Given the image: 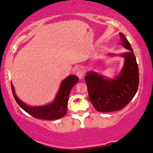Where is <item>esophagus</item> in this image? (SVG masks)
Instances as JSON below:
<instances>
[{
  "instance_id": "esophagus-1",
  "label": "esophagus",
  "mask_w": 153,
  "mask_h": 153,
  "mask_svg": "<svg viewBox=\"0 0 153 153\" xmlns=\"http://www.w3.org/2000/svg\"><path fill=\"white\" fill-rule=\"evenodd\" d=\"M76 76L79 77V79H82L84 76V74H85V70H84L83 68H79L76 71Z\"/></svg>"
}]
</instances>
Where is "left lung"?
I'll return each mask as SVG.
<instances>
[{
  "label": "left lung",
  "instance_id": "left-lung-1",
  "mask_svg": "<svg viewBox=\"0 0 153 153\" xmlns=\"http://www.w3.org/2000/svg\"><path fill=\"white\" fill-rule=\"evenodd\" d=\"M119 36L121 45L130 51L121 54L125 58V63L120 74L114 79H110L98 73L89 72L85 76L90 100L95 109L101 112L122 109L132 100L138 90L139 75L136 57L126 36L121 32Z\"/></svg>",
  "mask_w": 153,
  "mask_h": 153
}]
</instances>
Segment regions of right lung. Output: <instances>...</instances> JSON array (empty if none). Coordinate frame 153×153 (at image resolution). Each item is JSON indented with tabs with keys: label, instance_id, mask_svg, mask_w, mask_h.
<instances>
[{
	"label": "right lung",
	"instance_id": "right-lung-1",
	"mask_svg": "<svg viewBox=\"0 0 153 153\" xmlns=\"http://www.w3.org/2000/svg\"><path fill=\"white\" fill-rule=\"evenodd\" d=\"M79 81V78L76 75H70L62 81L61 85L57 93L54 102L42 106L31 107L25 105L18 98L15 94L14 88L11 82L12 90L15 100L22 109L34 118L45 119V120H54L60 119L65 116L67 112L68 101L70 90L75 84Z\"/></svg>",
	"mask_w": 153,
	"mask_h": 153
}]
</instances>
